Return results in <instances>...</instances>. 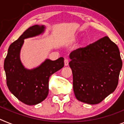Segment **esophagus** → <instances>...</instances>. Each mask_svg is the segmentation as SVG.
Masks as SVG:
<instances>
[{
	"instance_id": "obj_1",
	"label": "esophagus",
	"mask_w": 124,
	"mask_h": 124,
	"mask_svg": "<svg viewBox=\"0 0 124 124\" xmlns=\"http://www.w3.org/2000/svg\"><path fill=\"white\" fill-rule=\"evenodd\" d=\"M64 65L68 66V63H69V60H68L67 58H65V59H64Z\"/></svg>"
}]
</instances>
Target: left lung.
I'll use <instances>...</instances> for the list:
<instances>
[{
    "mask_svg": "<svg viewBox=\"0 0 124 124\" xmlns=\"http://www.w3.org/2000/svg\"><path fill=\"white\" fill-rule=\"evenodd\" d=\"M69 63L78 100L97 104L118 85L122 61L117 45L108 37L72 51Z\"/></svg>",
    "mask_w": 124,
    "mask_h": 124,
    "instance_id": "8db88e82",
    "label": "left lung"
}]
</instances>
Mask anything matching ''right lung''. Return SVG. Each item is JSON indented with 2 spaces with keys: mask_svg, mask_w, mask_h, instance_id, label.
<instances>
[{
  "mask_svg": "<svg viewBox=\"0 0 124 124\" xmlns=\"http://www.w3.org/2000/svg\"><path fill=\"white\" fill-rule=\"evenodd\" d=\"M43 25H33L25 30L18 40L10 45L4 61L7 85L10 91L23 103L35 105L46 98L49 79L64 66V58L46 60L33 70L25 69L20 60V51L24 39L38 35L44 31Z\"/></svg>",
  "mask_w": 124,
  "mask_h": 124,
  "instance_id": "add662e5",
  "label": "right lung"
}]
</instances>
